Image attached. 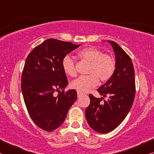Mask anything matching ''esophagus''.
Segmentation results:
<instances>
[{"label":"esophagus","mask_w":154,"mask_h":154,"mask_svg":"<svg viewBox=\"0 0 154 154\" xmlns=\"http://www.w3.org/2000/svg\"><path fill=\"white\" fill-rule=\"evenodd\" d=\"M77 96H78V97H80V96H82L83 95V94L82 92H79V91H77Z\"/></svg>","instance_id":"1"}]
</instances>
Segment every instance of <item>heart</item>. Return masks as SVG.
Here are the masks:
<instances>
[{"label":"heart","mask_w":154,"mask_h":154,"mask_svg":"<svg viewBox=\"0 0 154 154\" xmlns=\"http://www.w3.org/2000/svg\"><path fill=\"white\" fill-rule=\"evenodd\" d=\"M78 55L83 60L90 63L88 73L80 76L71 83V87L80 92H87L98 85L99 80L105 83L111 79L116 70V60L111 56L104 53L94 47H87L80 50ZM62 68L64 73L71 77L77 74L76 64L70 55L62 60Z\"/></svg>","instance_id":"1"}]
</instances>
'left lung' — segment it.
<instances>
[{
  "mask_svg": "<svg viewBox=\"0 0 154 154\" xmlns=\"http://www.w3.org/2000/svg\"><path fill=\"white\" fill-rule=\"evenodd\" d=\"M109 43L116 54V70L111 79L97 91L103 97L109 96V99L101 103L102 98L90 94V104L85 110L89 126L103 134L116 129L123 122L132 107L136 92L131 58L118 43L111 41Z\"/></svg>",
  "mask_w": 154,
  "mask_h": 154,
  "instance_id": "8db88e82",
  "label": "left lung"
}]
</instances>
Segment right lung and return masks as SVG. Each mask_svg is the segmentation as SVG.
<instances>
[{"instance_id":"add662e5","label":"right lung","mask_w":154,"mask_h":154,"mask_svg":"<svg viewBox=\"0 0 154 154\" xmlns=\"http://www.w3.org/2000/svg\"><path fill=\"white\" fill-rule=\"evenodd\" d=\"M79 46L49 38L35 47L26 60L21 80L23 97L31 119L45 131L61 126L77 99L76 90H64L69 82L62 60ZM60 89L62 92L54 96Z\"/></svg>"}]
</instances>
